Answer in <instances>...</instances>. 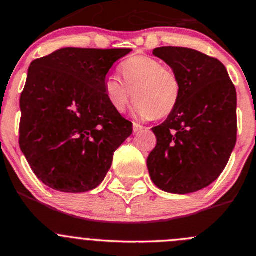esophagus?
<instances>
[{
  "label": "esophagus",
  "mask_w": 256,
  "mask_h": 256,
  "mask_svg": "<svg viewBox=\"0 0 256 256\" xmlns=\"http://www.w3.org/2000/svg\"><path fill=\"white\" fill-rule=\"evenodd\" d=\"M132 128H134V132H139V131H142V128H144V126L139 125V124L134 122L132 124Z\"/></svg>",
  "instance_id": "34e87169"
}]
</instances>
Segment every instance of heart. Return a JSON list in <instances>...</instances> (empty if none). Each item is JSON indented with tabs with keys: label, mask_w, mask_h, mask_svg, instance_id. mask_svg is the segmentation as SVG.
Here are the masks:
<instances>
[{
	"label": "heart",
	"mask_w": 256,
	"mask_h": 256,
	"mask_svg": "<svg viewBox=\"0 0 256 256\" xmlns=\"http://www.w3.org/2000/svg\"><path fill=\"white\" fill-rule=\"evenodd\" d=\"M122 80L108 76L104 94L116 112L126 111L135 96L134 112L142 120L164 118L176 110L180 97V83L172 69L158 59L138 56L120 66Z\"/></svg>",
	"instance_id": "obj_1"
}]
</instances>
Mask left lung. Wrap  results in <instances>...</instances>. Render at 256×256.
<instances>
[{
    "instance_id": "left-lung-1",
    "label": "left lung",
    "mask_w": 256,
    "mask_h": 256,
    "mask_svg": "<svg viewBox=\"0 0 256 256\" xmlns=\"http://www.w3.org/2000/svg\"><path fill=\"white\" fill-rule=\"evenodd\" d=\"M152 54L178 77L180 97L162 125L152 128L156 146L148 169L158 188L174 194L214 183L236 144V90L218 59L188 48L162 46Z\"/></svg>"
}]
</instances>
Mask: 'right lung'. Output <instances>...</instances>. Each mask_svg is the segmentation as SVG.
<instances>
[{"label":"right lung","mask_w":256,"mask_h":256,"mask_svg":"<svg viewBox=\"0 0 256 256\" xmlns=\"http://www.w3.org/2000/svg\"><path fill=\"white\" fill-rule=\"evenodd\" d=\"M131 49L63 48L34 60L20 97V149L52 190L82 193L104 182L132 124L108 104L106 76Z\"/></svg>","instance_id":"right-lung-1"}]
</instances>
